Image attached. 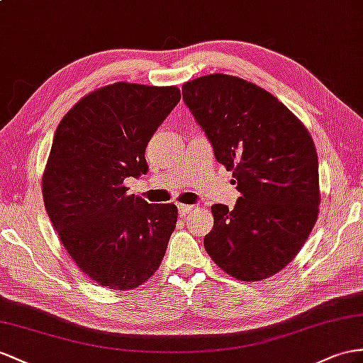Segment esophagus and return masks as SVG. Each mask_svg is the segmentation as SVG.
Instances as JSON below:
<instances>
[{
  "label": "esophagus",
  "instance_id": "obj_1",
  "mask_svg": "<svg viewBox=\"0 0 363 363\" xmlns=\"http://www.w3.org/2000/svg\"><path fill=\"white\" fill-rule=\"evenodd\" d=\"M194 210V206H185V203H178V211L181 216H187L190 211Z\"/></svg>",
  "mask_w": 363,
  "mask_h": 363
}]
</instances>
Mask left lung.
Masks as SVG:
<instances>
[{
    "instance_id": "1",
    "label": "left lung",
    "mask_w": 363,
    "mask_h": 363,
    "mask_svg": "<svg viewBox=\"0 0 363 363\" xmlns=\"http://www.w3.org/2000/svg\"><path fill=\"white\" fill-rule=\"evenodd\" d=\"M184 102L240 198L215 203L207 253L239 281H261L290 264L319 213V162L308 130L272 93L215 73L185 82Z\"/></svg>"
}]
</instances>
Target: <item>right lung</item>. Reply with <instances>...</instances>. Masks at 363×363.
I'll list each match as a JSON object with an SVG mask.
<instances>
[{"label":"right lung","mask_w":363,"mask_h":363,"mask_svg":"<svg viewBox=\"0 0 363 363\" xmlns=\"http://www.w3.org/2000/svg\"><path fill=\"white\" fill-rule=\"evenodd\" d=\"M181 99L178 87L115 82L78 101L55 132L43 198L70 257L98 285L128 291L160 268L174 203L127 194L148 172L145 147Z\"/></svg>","instance_id":"1"}]
</instances>
